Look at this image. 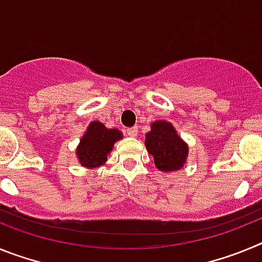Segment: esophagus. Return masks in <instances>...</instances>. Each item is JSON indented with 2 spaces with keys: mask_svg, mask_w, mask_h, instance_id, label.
<instances>
[{
  "mask_svg": "<svg viewBox=\"0 0 262 262\" xmlns=\"http://www.w3.org/2000/svg\"><path fill=\"white\" fill-rule=\"evenodd\" d=\"M126 133H127V135L131 136V138H135V136L138 135V128H136V127H133V128L127 129Z\"/></svg>",
  "mask_w": 262,
  "mask_h": 262,
  "instance_id": "1",
  "label": "esophagus"
}]
</instances>
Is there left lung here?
<instances>
[{
  "label": "left lung",
  "instance_id": "left-lung-1",
  "mask_svg": "<svg viewBox=\"0 0 262 262\" xmlns=\"http://www.w3.org/2000/svg\"><path fill=\"white\" fill-rule=\"evenodd\" d=\"M145 148L154 156L155 166L164 173L180 170L189 156V145L168 120H155L145 134Z\"/></svg>",
  "mask_w": 262,
  "mask_h": 262
}]
</instances>
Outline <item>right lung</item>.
<instances>
[{
	"label": "right lung",
	"mask_w": 262,
	"mask_h": 262,
	"mask_svg": "<svg viewBox=\"0 0 262 262\" xmlns=\"http://www.w3.org/2000/svg\"><path fill=\"white\" fill-rule=\"evenodd\" d=\"M122 138L123 135L118 128H107L99 120L90 122L76 148L78 163L86 169L103 165L114 144Z\"/></svg>",
	"instance_id": "1"
}]
</instances>
